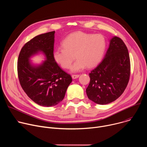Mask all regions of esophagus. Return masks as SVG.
Here are the masks:
<instances>
[{"instance_id":"1","label":"esophagus","mask_w":147,"mask_h":147,"mask_svg":"<svg viewBox=\"0 0 147 147\" xmlns=\"http://www.w3.org/2000/svg\"><path fill=\"white\" fill-rule=\"evenodd\" d=\"M79 75L78 74H73V75H72L71 76V77H72V78L73 79H76V78H78L79 77Z\"/></svg>"}]
</instances>
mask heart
Wrapping results in <instances>:
<instances>
[{
	"instance_id": "obj_1",
	"label": "heart",
	"mask_w": 147,
	"mask_h": 147,
	"mask_svg": "<svg viewBox=\"0 0 147 147\" xmlns=\"http://www.w3.org/2000/svg\"><path fill=\"white\" fill-rule=\"evenodd\" d=\"M63 47H57L53 52L55 61L61 67L69 69L74 59L77 60L70 71L79 72L87 67H93L100 61L106 49V40L102 35L81 31L73 32L63 40Z\"/></svg>"
}]
</instances>
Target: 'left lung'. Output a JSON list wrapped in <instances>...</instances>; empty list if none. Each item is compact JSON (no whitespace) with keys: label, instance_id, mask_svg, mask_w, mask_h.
<instances>
[{"label":"left lung","instance_id":"1","mask_svg":"<svg viewBox=\"0 0 147 147\" xmlns=\"http://www.w3.org/2000/svg\"><path fill=\"white\" fill-rule=\"evenodd\" d=\"M130 74L128 49L120 38L113 36L104 58L89 74L90 82L86 89L88 98L99 105L115 101L126 88Z\"/></svg>","mask_w":147,"mask_h":147}]
</instances>
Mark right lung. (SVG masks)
<instances>
[{"label": "right lung", "instance_id": "1", "mask_svg": "<svg viewBox=\"0 0 147 147\" xmlns=\"http://www.w3.org/2000/svg\"><path fill=\"white\" fill-rule=\"evenodd\" d=\"M55 31L36 36L26 43L18 56L17 71L20 83L26 94L40 106L56 105L63 99L72 81L53 57ZM42 54L45 60L34 64L30 60Z\"/></svg>", "mask_w": 147, "mask_h": 147}]
</instances>
